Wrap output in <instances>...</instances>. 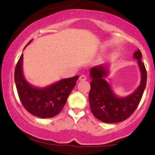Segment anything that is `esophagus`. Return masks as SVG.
Masks as SVG:
<instances>
[{"instance_id": "esophagus-1", "label": "esophagus", "mask_w": 155, "mask_h": 155, "mask_svg": "<svg viewBox=\"0 0 155 155\" xmlns=\"http://www.w3.org/2000/svg\"><path fill=\"white\" fill-rule=\"evenodd\" d=\"M87 79V77L85 75H81L79 76V80L80 81H84Z\"/></svg>"}]
</instances>
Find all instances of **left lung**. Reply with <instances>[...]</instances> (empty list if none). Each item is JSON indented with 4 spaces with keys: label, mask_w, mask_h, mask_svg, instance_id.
<instances>
[{
    "label": "left lung",
    "mask_w": 155,
    "mask_h": 155,
    "mask_svg": "<svg viewBox=\"0 0 155 155\" xmlns=\"http://www.w3.org/2000/svg\"><path fill=\"white\" fill-rule=\"evenodd\" d=\"M138 60L141 72V81L138 89L125 97H119L112 91L104 79L108 70L103 65L92 68L90 76V92L89 102L92 113L96 118L106 123H115L127 120L132 115L139 104L147 84V74L144 64L141 61L142 54L138 49L133 54Z\"/></svg>",
    "instance_id": "left-lung-1"
}]
</instances>
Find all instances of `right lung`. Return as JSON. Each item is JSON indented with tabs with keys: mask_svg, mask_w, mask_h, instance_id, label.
Segmentation results:
<instances>
[{
	"mask_svg": "<svg viewBox=\"0 0 155 155\" xmlns=\"http://www.w3.org/2000/svg\"><path fill=\"white\" fill-rule=\"evenodd\" d=\"M22 59L23 54L17 62L15 71L16 87L22 106L31 114L40 118H51L58 115L66 104L79 76L60 80L45 88H35L25 79Z\"/></svg>",
	"mask_w": 155,
	"mask_h": 155,
	"instance_id": "add662e5",
	"label": "right lung"
}]
</instances>
